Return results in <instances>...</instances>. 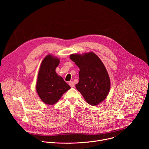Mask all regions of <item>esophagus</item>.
Masks as SVG:
<instances>
[{
    "instance_id": "1",
    "label": "esophagus",
    "mask_w": 149,
    "mask_h": 149,
    "mask_svg": "<svg viewBox=\"0 0 149 149\" xmlns=\"http://www.w3.org/2000/svg\"><path fill=\"white\" fill-rule=\"evenodd\" d=\"M69 85L71 86V87H74L75 84H74V82L73 81H70L69 82Z\"/></svg>"
}]
</instances>
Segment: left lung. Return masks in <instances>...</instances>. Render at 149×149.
Listing matches in <instances>:
<instances>
[{"label": "left lung", "instance_id": "1", "mask_svg": "<svg viewBox=\"0 0 149 149\" xmlns=\"http://www.w3.org/2000/svg\"><path fill=\"white\" fill-rule=\"evenodd\" d=\"M70 59L79 68V80L75 85L77 90L91 105L104 101L109 93L110 81L101 59L93 52L72 54Z\"/></svg>", "mask_w": 149, "mask_h": 149}]
</instances>
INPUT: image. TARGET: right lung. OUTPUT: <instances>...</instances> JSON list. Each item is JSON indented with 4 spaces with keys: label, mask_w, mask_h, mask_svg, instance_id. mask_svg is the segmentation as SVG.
Here are the masks:
<instances>
[{
    "label": "right lung",
    "mask_w": 149,
    "mask_h": 149,
    "mask_svg": "<svg viewBox=\"0 0 149 149\" xmlns=\"http://www.w3.org/2000/svg\"><path fill=\"white\" fill-rule=\"evenodd\" d=\"M59 59L48 55L42 61L38 75L36 91L44 102L49 105L55 104L67 91L69 85L55 72Z\"/></svg>",
    "instance_id": "1"
}]
</instances>
